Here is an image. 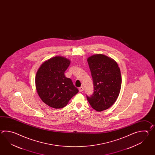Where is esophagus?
I'll list each match as a JSON object with an SVG mask.
<instances>
[{"instance_id": "obj_1", "label": "esophagus", "mask_w": 155, "mask_h": 155, "mask_svg": "<svg viewBox=\"0 0 155 155\" xmlns=\"http://www.w3.org/2000/svg\"><path fill=\"white\" fill-rule=\"evenodd\" d=\"M79 90L80 92H82V91H83V90H84V87H83L82 86H81L80 87H79Z\"/></svg>"}]
</instances>
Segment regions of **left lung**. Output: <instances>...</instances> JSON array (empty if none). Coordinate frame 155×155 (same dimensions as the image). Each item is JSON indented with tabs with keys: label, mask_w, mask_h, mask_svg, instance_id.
Wrapping results in <instances>:
<instances>
[{
	"label": "left lung",
	"mask_w": 155,
	"mask_h": 155,
	"mask_svg": "<svg viewBox=\"0 0 155 155\" xmlns=\"http://www.w3.org/2000/svg\"><path fill=\"white\" fill-rule=\"evenodd\" d=\"M94 84V93L86 95L92 108L97 111L109 109L119 96L121 86V75L117 63L102 54L87 59Z\"/></svg>",
	"instance_id": "8db88e82"
}]
</instances>
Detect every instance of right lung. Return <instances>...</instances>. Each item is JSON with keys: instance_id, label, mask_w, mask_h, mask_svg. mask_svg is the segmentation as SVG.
I'll return each instance as SVG.
<instances>
[{"instance_id": "right-lung-1", "label": "right lung", "mask_w": 155, "mask_h": 155, "mask_svg": "<svg viewBox=\"0 0 155 155\" xmlns=\"http://www.w3.org/2000/svg\"><path fill=\"white\" fill-rule=\"evenodd\" d=\"M70 64L68 59L55 56L41 64L36 73L35 85L40 99L54 109H61L79 92L64 73Z\"/></svg>"}]
</instances>
